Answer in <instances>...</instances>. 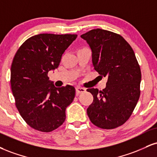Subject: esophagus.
I'll return each mask as SVG.
<instances>
[{
  "label": "esophagus",
  "instance_id": "obj_1",
  "mask_svg": "<svg viewBox=\"0 0 157 157\" xmlns=\"http://www.w3.org/2000/svg\"><path fill=\"white\" fill-rule=\"evenodd\" d=\"M86 91V88H82V87H77L76 88V94L77 95L80 94L81 93H83V92Z\"/></svg>",
  "mask_w": 157,
  "mask_h": 157
}]
</instances>
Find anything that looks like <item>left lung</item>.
Returning <instances> with one entry per match:
<instances>
[{"label": "left lung", "mask_w": 157, "mask_h": 157, "mask_svg": "<svg viewBox=\"0 0 157 157\" xmlns=\"http://www.w3.org/2000/svg\"><path fill=\"white\" fill-rule=\"evenodd\" d=\"M81 38L91 49L94 69L107 77L103 90L87 89L94 97L87 114L97 127L116 129L129 119L138 101L140 67L132 47L120 34L97 28Z\"/></svg>", "instance_id": "1"}]
</instances>
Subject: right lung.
<instances>
[{
  "label": "right lung",
  "instance_id": "1",
  "mask_svg": "<svg viewBox=\"0 0 157 157\" xmlns=\"http://www.w3.org/2000/svg\"><path fill=\"white\" fill-rule=\"evenodd\" d=\"M77 34L40 33L30 37L17 51L11 67L15 106L31 127L42 132L58 129L66 119L75 88L55 87L48 71L58 67L63 54Z\"/></svg>",
  "mask_w": 157,
  "mask_h": 157
}]
</instances>
